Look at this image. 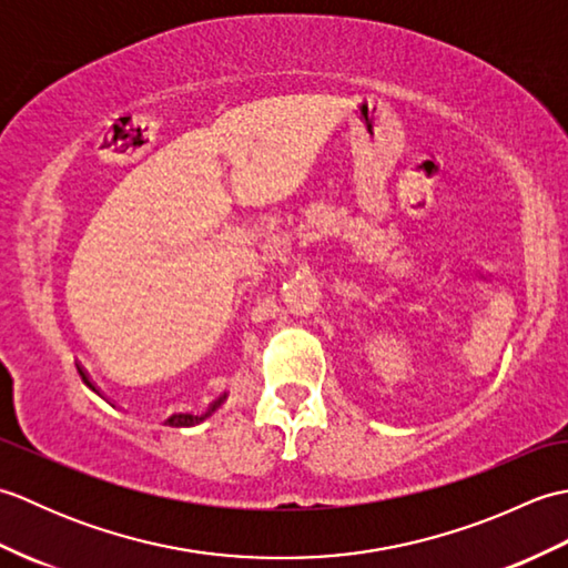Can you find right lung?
I'll return each instance as SVG.
<instances>
[{
    "instance_id": "add662e5",
    "label": "right lung",
    "mask_w": 568,
    "mask_h": 568,
    "mask_svg": "<svg viewBox=\"0 0 568 568\" xmlns=\"http://www.w3.org/2000/svg\"><path fill=\"white\" fill-rule=\"evenodd\" d=\"M80 376H82V381H84V383L90 385L92 390H98V388H94V385H92V381L88 378V373L80 371ZM224 397H226V395L216 397V400L212 403V407H210L207 413H204V415H195V413H178V415H173V417H168V425H171V427H192V425H200V422H202L204 417H210V415L214 413V409L224 403Z\"/></svg>"
}]
</instances>
